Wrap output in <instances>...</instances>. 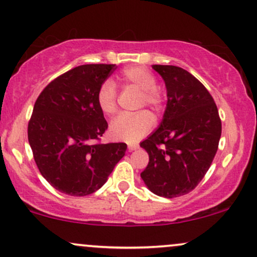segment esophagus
I'll return each mask as SVG.
<instances>
[{
	"mask_svg": "<svg viewBox=\"0 0 257 257\" xmlns=\"http://www.w3.org/2000/svg\"><path fill=\"white\" fill-rule=\"evenodd\" d=\"M138 147H139V145H137V144H129L128 150L129 151H134V150H137Z\"/></svg>",
	"mask_w": 257,
	"mask_h": 257,
	"instance_id": "34e87169",
	"label": "esophagus"
}]
</instances>
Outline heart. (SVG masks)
Wrapping results in <instances>:
<instances>
[{
  "label": "heart",
  "instance_id": "1",
  "mask_svg": "<svg viewBox=\"0 0 257 257\" xmlns=\"http://www.w3.org/2000/svg\"><path fill=\"white\" fill-rule=\"evenodd\" d=\"M120 79L126 87L137 88L141 95L139 99V107L145 105L159 110L166 102V95L156 85L155 75L143 66L125 67L120 73ZM96 105L106 116H112L117 112L118 90L112 79H105L96 90ZM155 126V117L151 112L144 110L133 114H120L110 125V135L114 140L135 143L145 137Z\"/></svg>",
  "mask_w": 257,
  "mask_h": 257
}]
</instances>
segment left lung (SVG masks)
<instances>
[{
	"mask_svg": "<svg viewBox=\"0 0 257 257\" xmlns=\"http://www.w3.org/2000/svg\"><path fill=\"white\" fill-rule=\"evenodd\" d=\"M166 82L167 108L161 126L140 144L150 162L141 178L157 196L175 198L202 181L216 155L221 119L213 96L190 72L152 65Z\"/></svg>",
	"mask_w": 257,
	"mask_h": 257,
	"instance_id": "obj_1",
	"label": "left lung"
}]
</instances>
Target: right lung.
Segmentation results:
<instances>
[{"label": "right lung", "mask_w": 257, "mask_h": 257, "mask_svg": "<svg viewBox=\"0 0 257 257\" xmlns=\"http://www.w3.org/2000/svg\"><path fill=\"white\" fill-rule=\"evenodd\" d=\"M114 64H87L58 76L41 91L28 124L38 170L55 190L82 197L105 184L126 144H101L107 129L96 105L99 85Z\"/></svg>", "instance_id": "1"}]
</instances>
